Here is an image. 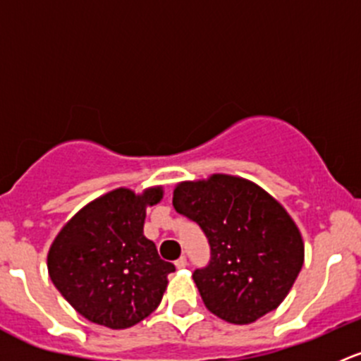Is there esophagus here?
Segmentation results:
<instances>
[{"instance_id": "1", "label": "esophagus", "mask_w": 361, "mask_h": 361, "mask_svg": "<svg viewBox=\"0 0 361 361\" xmlns=\"http://www.w3.org/2000/svg\"><path fill=\"white\" fill-rule=\"evenodd\" d=\"M174 265H176L178 269H185V267H187V258L180 257L176 262H174Z\"/></svg>"}]
</instances>
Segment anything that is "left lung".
<instances>
[{
    "instance_id": "left-lung-1",
    "label": "left lung",
    "mask_w": 361,
    "mask_h": 361,
    "mask_svg": "<svg viewBox=\"0 0 361 361\" xmlns=\"http://www.w3.org/2000/svg\"><path fill=\"white\" fill-rule=\"evenodd\" d=\"M173 206L209 241V264L192 278L214 316L250 325L285 300L304 264V241L271 194L245 178L211 174L178 183Z\"/></svg>"
}]
</instances>
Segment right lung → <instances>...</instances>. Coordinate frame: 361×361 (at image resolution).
Returning a JSON list of instances; mask_svg holds the SVG:
<instances>
[{
    "mask_svg": "<svg viewBox=\"0 0 361 361\" xmlns=\"http://www.w3.org/2000/svg\"><path fill=\"white\" fill-rule=\"evenodd\" d=\"M162 195V187L115 188L83 206L50 245L54 286L89 322L129 329L159 307L174 265L159 257L143 225Z\"/></svg>",
    "mask_w": 361,
    "mask_h": 361,
    "instance_id": "add662e5",
    "label": "right lung"
}]
</instances>
